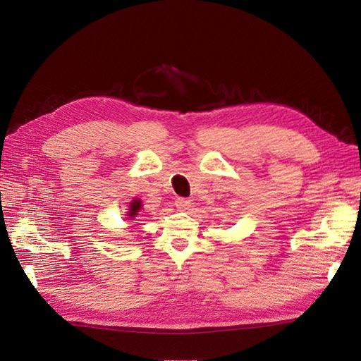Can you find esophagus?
Masks as SVG:
<instances>
[{
	"instance_id": "esophagus-1",
	"label": "esophagus",
	"mask_w": 361,
	"mask_h": 361,
	"mask_svg": "<svg viewBox=\"0 0 361 361\" xmlns=\"http://www.w3.org/2000/svg\"><path fill=\"white\" fill-rule=\"evenodd\" d=\"M175 207H177L181 212L188 210L190 207V201L188 198H177V200H175Z\"/></svg>"
}]
</instances>
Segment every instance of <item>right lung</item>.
Returning <instances> with one entry per match:
<instances>
[{"label":"right lung","mask_w":361,"mask_h":361,"mask_svg":"<svg viewBox=\"0 0 361 361\" xmlns=\"http://www.w3.org/2000/svg\"><path fill=\"white\" fill-rule=\"evenodd\" d=\"M142 209V201L140 200H135V201H131L130 202V209H128V214L127 216H130V219L133 221L136 218V216L139 214V210Z\"/></svg>","instance_id":"1"}]
</instances>
